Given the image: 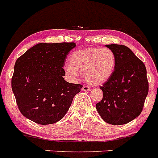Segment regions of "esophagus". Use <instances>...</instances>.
<instances>
[{"mask_svg": "<svg viewBox=\"0 0 158 158\" xmlns=\"http://www.w3.org/2000/svg\"><path fill=\"white\" fill-rule=\"evenodd\" d=\"M90 90H91V88L88 87V86H87V85H84L82 87L83 91H86V92H88V91H89Z\"/></svg>", "mask_w": 158, "mask_h": 158, "instance_id": "1", "label": "esophagus"}]
</instances>
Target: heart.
I'll use <instances>...</instances> for the list:
<instances>
[{"label":"heart","instance_id":"heart-1","mask_svg":"<svg viewBox=\"0 0 158 158\" xmlns=\"http://www.w3.org/2000/svg\"><path fill=\"white\" fill-rule=\"evenodd\" d=\"M70 64L65 70L71 76L84 73L86 82L92 85L105 82L112 76L116 64L115 55L109 48H89L78 50L71 55Z\"/></svg>","mask_w":158,"mask_h":158}]
</instances>
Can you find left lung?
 Listing matches in <instances>:
<instances>
[{
    "label": "left lung",
    "mask_w": 158,
    "mask_h": 158,
    "mask_svg": "<svg viewBox=\"0 0 158 158\" xmlns=\"http://www.w3.org/2000/svg\"><path fill=\"white\" fill-rule=\"evenodd\" d=\"M115 55L114 72L100 89L103 97L96 104L100 117L106 123L121 125L140 115L148 93L145 66L127 46L106 45Z\"/></svg>",
    "instance_id": "left-lung-1"
}]
</instances>
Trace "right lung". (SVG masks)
Here are the masks:
<instances>
[{
    "mask_svg": "<svg viewBox=\"0 0 158 158\" xmlns=\"http://www.w3.org/2000/svg\"><path fill=\"white\" fill-rule=\"evenodd\" d=\"M75 46V43H38L16 60L12 90L27 118L46 125L58 122L67 113L82 88L63 77L66 57Z\"/></svg>",
    "mask_w": 158,
    "mask_h": 158,
    "instance_id": "add662e5",
    "label": "right lung"
}]
</instances>
